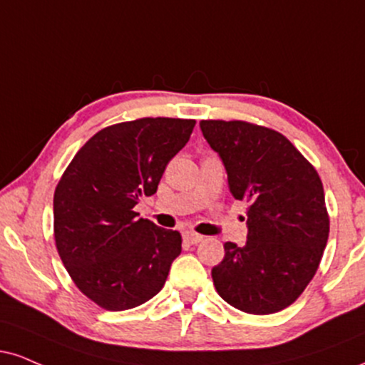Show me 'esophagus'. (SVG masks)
Returning <instances> with one entry per match:
<instances>
[{
    "label": "esophagus",
    "mask_w": 365,
    "mask_h": 365,
    "mask_svg": "<svg viewBox=\"0 0 365 365\" xmlns=\"http://www.w3.org/2000/svg\"><path fill=\"white\" fill-rule=\"evenodd\" d=\"M202 240H204V236L197 235V232H194V231L183 232V241H185V243H188V245H197V243H200Z\"/></svg>",
    "instance_id": "obj_1"
}]
</instances>
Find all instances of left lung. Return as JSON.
<instances>
[{"label":"left lung","mask_w":365,"mask_h":365,"mask_svg":"<svg viewBox=\"0 0 365 365\" xmlns=\"http://www.w3.org/2000/svg\"><path fill=\"white\" fill-rule=\"evenodd\" d=\"M236 200L247 204L245 247L225 243L212 269L219 296L248 314H272L304 292L322 262L330 216L318 171L277 130L245 120H200Z\"/></svg>","instance_id":"1"}]
</instances>
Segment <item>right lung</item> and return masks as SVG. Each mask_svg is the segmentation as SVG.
Instances as JSON below:
<instances>
[{
	"label": "right lung",
	"instance_id": "1",
	"mask_svg": "<svg viewBox=\"0 0 365 365\" xmlns=\"http://www.w3.org/2000/svg\"><path fill=\"white\" fill-rule=\"evenodd\" d=\"M194 125L192 118L143 117L105 127L57 183V253L76 287L100 308H135L163 289L182 236L138 217L134 205L156 194Z\"/></svg>",
	"mask_w": 365,
	"mask_h": 365
}]
</instances>
